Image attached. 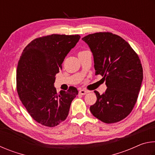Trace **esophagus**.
I'll return each mask as SVG.
<instances>
[{
	"mask_svg": "<svg viewBox=\"0 0 155 155\" xmlns=\"http://www.w3.org/2000/svg\"><path fill=\"white\" fill-rule=\"evenodd\" d=\"M89 92H90V91L85 90H81L79 91V94H81V95H85V94H87Z\"/></svg>",
	"mask_w": 155,
	"mask_h": 155,
	"instance_id": "34e87169",
	"label": "esophagus"
}]
</instances>
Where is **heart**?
I'll use <instances>...</instances> for the list:
<instances>
[{
    "mask_svg": "<svg viewBox=\"0 0 155 155\" xmlns=\"http://www.w3.org/2000/svg\"><path fill=\"white\" fill-rule=\"evenodd\" d=\"M82 52H83V51H82Z\"/></svg>",
    "mask_w": 155,
    "mask_h": 155,
    "instance_id": "b5f03b06",
    "label": "heart"
}]
</instances>
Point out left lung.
<instances>
[{"label": "left lung", "instance_id": "8db88e82", "mask_svg": "<svg viewBox=\"0 0 155 155\" xmlns=\"http://www.w3.org/2000/svg\"><path fill=\"white\" fill-rule=\"evenodd\" d=\"M92 52L95 74H101L107 89L90 106L94 117L107 124L125 118L137 101L143 80L140 58L124 39L111 33H96L82 38Z\"/></svg>", "mask_w": 155, "mask_h": 155}]
</instances>
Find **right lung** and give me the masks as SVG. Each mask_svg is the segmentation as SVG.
Listing matches in <instances>:
<instances>
[{"label": "right lung", "instance_id": "add662e5", "mask_svg": "<svg viewBox=\"0 0 155 155\" xmlns=\"http://www.w3.org/2000/svg\"><path fill=\"white\" fill-rule=\"evenodd\" d=\"M80 38L52 34L37 38L21 54L16 73L18 94L28 114L41 124L53 127L64 121L78 94L73 87L57 94L54 83L65 57Z\"/></svg>", "mask_w": 155, "mask_h": 155}]
</instances>
